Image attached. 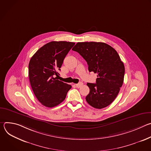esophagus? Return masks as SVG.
I'll use <instances>...</instances> for the list:
<instances>
[{"label": "esophagus", "instance_id": "esophagus-1", "mask_svg": "<svg viewBox=\"0 0 151 151\" xmlns=\"http://www.w3.org/2000/svg\"><path fill=\"white\" fill-rule=\"evenodd\" d=\"M82 85H83V83H82V82H79V83L76 84V87L77 88H80L81 87H82Z\"/></svg>", "mask_w": 151, "mask_h": 151}]
</instances>
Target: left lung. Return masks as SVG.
<instances>
[{
	"instance_id": "left-lung-1",
	"label": "left lung",
	"mask_w": 151,
	"mask_h": 151,
	"mask_svg": "<svg viewBox=\"0 0 151 151\" xmlns=\"http://www.w3.org/2000/svg\"><path fill=\"white\" fill-rule=\"evenodd\" d=\"M87 62L88 70L97 73L96 83H87L90 93L85 99L96 109L111 104L122 87L125 67L116 51L103 42H78L72 49Z\"/></svg>"
}]
</instances>
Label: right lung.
Wrapping results in <instances>:
<instances>
[{
    "instance_id": "obj_1",
    "label": "right lung",
    "mask_w": 151,
    "mask_h": 151,
    "mask_svg": "<svg viewBox=\"0 0 151 151\" xmlns=\"http://www.w3.org/2000/svg\"><path fill=\"white\" fill-rule=\"evenodd\" d=\"M75 43L52 41L39 48L29 64V77L32 90L39 102L55 107L64 101L72 86L54 76L60 70L64 58Z\"/></svg>"
}]
</instances>
